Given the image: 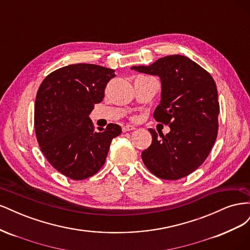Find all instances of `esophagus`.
<instances>
[{"instance_id": "esophagus-1", "label": "esophagus", "mask_w": 250, "mask_h": 250, "mask_svg": "<svg viewBox=\"0 0 250 250\" xmlns=\"http://www.w3.org/2000/svg\"><path fill=\"white\" fill-rule=\"evenodd\" d=\"M134 129H135V127H134V126H132V125H125V126H123V128H122L123 132L131 131V130H134Z\"/></svg>"}]
</instances>
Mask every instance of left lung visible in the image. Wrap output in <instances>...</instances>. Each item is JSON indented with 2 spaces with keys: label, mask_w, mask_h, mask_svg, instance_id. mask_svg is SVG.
<instances>
[{
  "label": "left lung",
  "mask_w": 250,
  "mask_h": 250,
  "mask_svg": "<svg viewBox=\"0 0 250 250\" xmlns=\"http://www.w3.org/2000/svg\"><path fill=\"white\" fill-rule=\"evenodd\" d=\"M131 70L161 78V102L153 117L170 126L166 135L149 128L152 143L142 152L144 164L162 179L188 176L207 160L217 138L220 107L213 77L183 55L166 56Z\"/></svg>",
  "instance_id": "obj_1"
}]
</instances>
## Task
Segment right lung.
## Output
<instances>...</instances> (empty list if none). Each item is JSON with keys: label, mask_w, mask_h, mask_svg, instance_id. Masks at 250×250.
Listing matches in <instances>:
<instances>
[{"label": "right lung", "mask_w": 250, "mask_h": 250, "mask_svg": "<svg viewBox=\"0 0 250 250\" xmlns=\"http://www.w3.org/2000/svg\"><path fill=\"white\" fill-rule=\"evenodd\" d=\"M115 76V71L101 65L70 64L48 75L37 90V142L48 162L66 177L93 176L104 165L112 139L122 132L112 123L95 131L88 117Z\"/></svg>", "instance_id": "1"}]
</instances>
